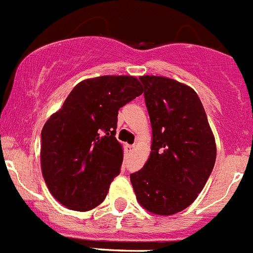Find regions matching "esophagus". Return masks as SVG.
<instances>
[{"instance_id": "1", "label": "esophagus", "mask_w": 253, "mask_h": 253, "mask_svg": "<svg viewBox=\"0 0 253 253\" xmlns=\"http://www.w3.org/2000/svg\"><path fill=\"white\" fill-rule=\"evenodd\" d=\"M134 145H126V147H125V149H126V152L128 153H131V152H134Z\"/></svg>"}]
</instances>
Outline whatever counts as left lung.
<instances>
[{
  "label": "left lung",
  "mask_w": 253,
  "mask_h": 253,
  "mask_svg": "<svg viewBox=\"0 0 253 253\" xmlns=\"http://www.w3.org/2000/svg\"><path fill=\"white\" fill-rule=\"evenodd\" d=\"M152 124L150 154L130 174L136 201L148 212L172 216L202 192L216 162L214 135L197 92L164 76H140Z\"/></svg>",
  "instance_id": "left-lung-1"
}]
</instances>
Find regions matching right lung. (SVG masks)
Listing matches in <instances>:
<instances>
[{
    "label": "right lung",
    "instance_id": "1",
    "mask_svg": "<svg viewBox=\"0 0 253 253\" xmlns=\"http://www.w3.org/2000/svg\"><path fill=\"white\" fill-rule=\"evenodd\" d=\"M142 92L130 75L86 79L48 118L41 131V172L57 202L86 212L105 199L123 163L118 110Z\"/></svg>",
    "mask_w": 253,
    "mask_h": 253
}]
</instances>
